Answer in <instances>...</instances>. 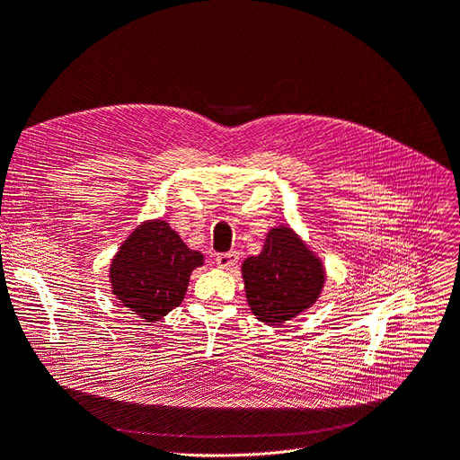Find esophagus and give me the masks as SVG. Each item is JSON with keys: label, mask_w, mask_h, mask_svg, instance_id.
<instances>
[{"label": "esophagus", "mask_w": 460, "mask_h": 460, "mask_svg": "<svg viewBox=\"0 0 460 460\" xmlns=\"http://www.w3.org/2000/svg\"><path fill=\"white\" fill-rule=\"evenodd\" d=\"M236 261H238V253L236 252H227V253H217L216 255V265L219 269H224V270L233 269L236 265Z\"/></svg>", "instance_id": "1"}]
</instances>
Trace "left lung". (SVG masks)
Instances as JSON below:
<instances>
[{
	"mask_svg": "<svg viewBox=\"0 0 460 460\" xmlns=\"http://www.w3.org/2000/svg\"><path fill=\"white\" fill-rule=\"evenodd\" d=\"M246 301L267 325H284L308 310L325 286V267L288 224L267 233L259 255L243 263Z\"/></svg>",
	"mask_w": 460,
	"mask_h": 460,
	"instance_id": "left-lung-1",
	"label": "left lung"
}]
</instances>
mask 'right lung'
Wrapping results in <instances>:
<instances>
[{
    "mask_svg": "<svg viewBox=\"0 0 460 460\" xmlns=\"http://www.w3.org/2000/svg\"><path fill=\"white\" fill-rule=\"evenodd\" d=\"M203 263V253L190 250L165 219H148L116 252L111 291L124 308L154 323L181 306L191 272Z\"/></svg>",
    "mask_w": 460,
    "mask_h": 460,
    "instance_id": "right-lung-1",
    "label": "right lung"
}]
</instances>
